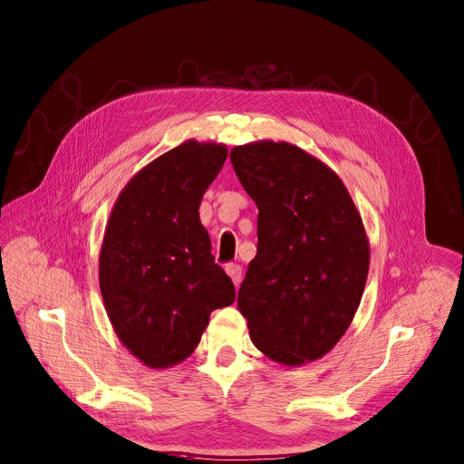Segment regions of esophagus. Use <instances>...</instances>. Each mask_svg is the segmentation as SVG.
I'll return each mask as SVG.
<instances>
[{"label": "esophagus", "mask_w": 464, "mask_h": 464, "mask_svg": "<svg viewBox=\"0 0 464 464\" xmlns=\"http://www.w3.org/2000/svg\"><path fill=\"white\" fill-rule=\"evenodd\" d=\"M225 270H227V275L231 276V280H233L235 286H239L241 280H243V268H241V265H233V263H229L227 266H225Z\"/></svg>", "instance_id": "esophagus-1"}]
</instances>
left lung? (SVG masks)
I'll return each instance as SVG.
<instances>
[{"instance_id": "8db88e82", "label": "left lung", "mask_w": 464, "mask_h": 464, "mask_svg": "<svg viewBox=\"0 0 464 464\" xmlns=\"http://www.w3.org/2000/svg\"><path fill=\"white\" fill-rule=\"evenodd\" d=\"M233 170L258 208L256 256L239 288L255 347L302 364L334 349L368 276L362 219L339 176L288 142L231 150Z\"/></svg>"}]
</instances>
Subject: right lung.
Returning <instances> with one entry per match:
<instances>
[{"instance_id": "add662e5", "label": "right lung", "mask_w": 464, "mask_h": 464, "mask_svg": "<svg viewBox=\"0 0 464 464\" xmlns=\"http://www.w3.org/2000/svg\"><path fill=\"white\" fill-rule=\"evenodd\" d=\"M227 159L223 145L188 140L145 166L117 198L100 255L105 312L123 345L147 366L194 353L209 314L235 302L211 255L199 201Z\"/></svg>"}]
</instances>
